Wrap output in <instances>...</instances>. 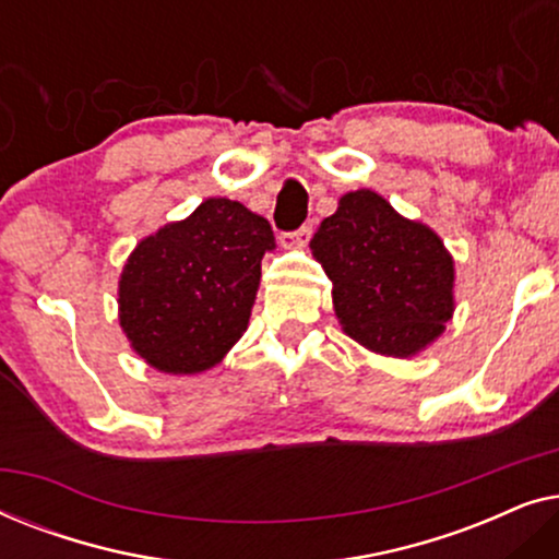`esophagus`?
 Returning a JSON list of instances; mask_svg holds the SVG:
<instances>
[{
    "instance_id": "obj_1",
    "label": "esophagus",
    "mask_w": 559,
    "mask_h": 559,
    "mask_svg": "<svg viewBox=\"0 0 559 559\" xmlns=\"http://www.w3.org/2000/svg\"><path fill=\"white\" fill-rule=\"evenodd\" d=\"M310 236H312V226H302L293 234H280V243L285 249H302V247H308Z\"/></svg>"
}]
</instances>
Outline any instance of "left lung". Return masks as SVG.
I'll use <instances>...</instances> for the list:
<instances>
[{
  "label": "left lung",
  "instance_id": "left-lung-1",
  "mask_svg": "<svg viewBox=\"0 0 559 559\" xmlns=\"http://www.w3.org/2000/svg\"><path fill=\"white\" fill-rule=\"evenodd\" d=\"M333 282V310L364 348L409 358L445 333L455 310V262L423 221L404 218L369 188L341 195L310 241Z\"/></svg>",
  "mask_w": 559,
  "mask_h": 559
}]
</instances>
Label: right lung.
<instances>
[{"mask_svg":"<svg viewBox=\"0 0 559 559\" xmlns=\"http://www.w3.org/2000/svg\"><path fill=\"white\" fill-rule=\"evenodd\" d=\"M270 221L228 198H205L182 221L144 236L119 274V325L144 364L190 377L224 361L247 331Z\"/></svg>","mask_w":559,"mask_h":559,"instance_id":"right-lung-1","label":"right lung"}]
</instances>
